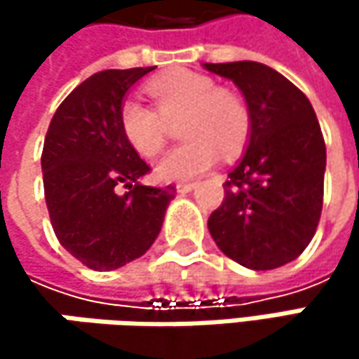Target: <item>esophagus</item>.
<instances>
[{"mask_svg": "<svg viewBox=\"0 0 359 359\" xmlns=\"http://www.w3.org/2000/svg\"><path fill=\"white\" fill-rule=\"evenodd\" d=\"M195 187H197L195 182H179V184H177V191L184 195V193H191V191H193Z\"/></svg>", "mask_w": 359, "mask_h": 359, "instance_id": "34e87169", "label": "esophagus"}]
</instances>
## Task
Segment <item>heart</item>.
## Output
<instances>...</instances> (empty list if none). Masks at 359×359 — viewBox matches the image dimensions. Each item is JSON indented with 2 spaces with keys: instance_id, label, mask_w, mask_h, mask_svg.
Listing matches in <instances>:
<instances>
[{
  "instance_id": "heart-1",
  "label": "heart",
  "mask_w": 359,
  "mask_h": 359,
  "mask_svg": "<svg viewBox=\"0 0 359 359\" xmlns=\"http://www.w3.org/2000/svg\"><path fill=\"white\" fill-rule=\"evenodd\" d=\"M156 109L139 100L120 106V130L126 143L143 158L156 156L166 141L168 122L180 118L179 133L184 143L166 151L156 175L162 180H189L212 168L218 154H237L250 135L251 118L245 102L231 89L216 87L208 74L172 70L145 85Z\"/></svg>"
}]
</instances>
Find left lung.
<instances>
[{
  "mask_svg": "<svg viewBox=\"0 0 359 359\" xmlns=\"http://www.w3.org/2000/svg\"><path fill=\"white\" fill-rule=\"evenodd\" d=\"M231 79L250 109V143L224 182L208 229L224 255L251 270L295 259L312 241L324 195L326 145L310 100L259 62L203 64Z\"/></svg>",
  "mask_w": 359,
  "mask_h": 359,
  "instance_id": "1",
  "label": "left lung"
}]
</instances>
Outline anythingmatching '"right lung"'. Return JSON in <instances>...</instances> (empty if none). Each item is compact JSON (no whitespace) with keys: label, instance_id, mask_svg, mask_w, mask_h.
<instances>
[{"label":"right lung","instance_id":"right-lung-1","mask_svg":"<svg viewBox=\"0 0 359 359\" xmlns=\"http://www.w3.org/2000/svg\"><path fill=\"white\" fill-rule=\"evenodd\" d=\"M149 68L102 70L55 109L41 154L45 203L62 248L93 270H116L160 235L175 187H147L149 166L120 130V106ZM124 186V194L117 187Z\"/></svg>","mask_w":359,"mask_h":359}]
</instances>
